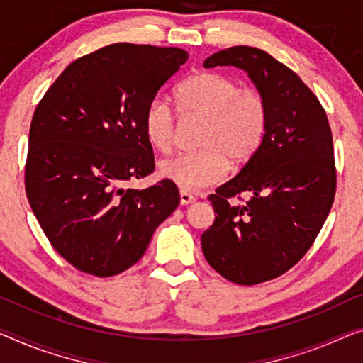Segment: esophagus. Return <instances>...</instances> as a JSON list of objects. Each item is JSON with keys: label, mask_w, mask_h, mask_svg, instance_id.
I'll list each match as a JSON object with an SVG mask.
<instances>
[{"label": "esophagus", "mask_w": 363, "mask_h": 363, "mask_svg": "<svg viewBox=\"0 0 363 363\" xmlns=\"http://www.w3.org/2000/svg\"><path fill=\"white\" fill-rule=\"evenodd\" d=\"M194 198L191 193H188V191H180V204H183V206H188V204H191V203H194Z\"/></svg>", "instance_id": "34e87169"}]
</instances>
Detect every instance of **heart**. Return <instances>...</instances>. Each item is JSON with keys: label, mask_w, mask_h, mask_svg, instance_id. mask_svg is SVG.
<instances>
[{"label": "heart", "mask_w": 363, "mask_h": 363, "mask_svg": "<svg viewBox=\"0 0 363 363\" xmlns=\"http://www.w3.org/2000/svg\"><path fill=\"white\" fill-rule=\"evenodd\" d=\"M182 115L203 116L196 138L199 149L178 154L159 164V174L186 191L220 182L228 160L248 162L263 143L267 105L255 89L220 72H198L175 89ZM143 130L150 146L169 152L175 141V113L162 97H154L144 108Z\"/></svg>", "instance_id": "b5f03b06"}]
</instances>
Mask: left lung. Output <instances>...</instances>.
<instances>
[{"label": "left lung", "mask_w": 363, "mask_h": 363, "mask_svg": "<svg viewBox=\"0 0 363 363\" xmlns=\"http://www.w3.org/2000/svg\"><path fill=\"white\" fill-rule=\"evenodd\" d=\"M216 66L248 72L266 100L267 126L240 174L208 198L216 219L201 247L227 281L253 286L297 264L325 224L336 194L333 135L320 100L269 53L230 47L204 60Z\"/></svg>", "instance_id": "1"}]
</instances>
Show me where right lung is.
I'll use <instances>...</instances> for the list:
<instances>
[{
  "instance_id": "obj_1",
  "label": "right lung",
  "mask_w": 363,
  "mask_h": 363,
  "mask_svg": "<svg viewBox=\"0 0 363 363\" xmlns=\"http://www.w3.org/2000/svg\"><path fill=\"white\" fill-rule=\"evenodd\" d=\"M186 60L182 48L113 43L72 61L37 105L26 193L76 269L110 277L131 267L180 203L170 180L125 186L154 172L144 108Z\"/></svg>"
}]
</instances>
